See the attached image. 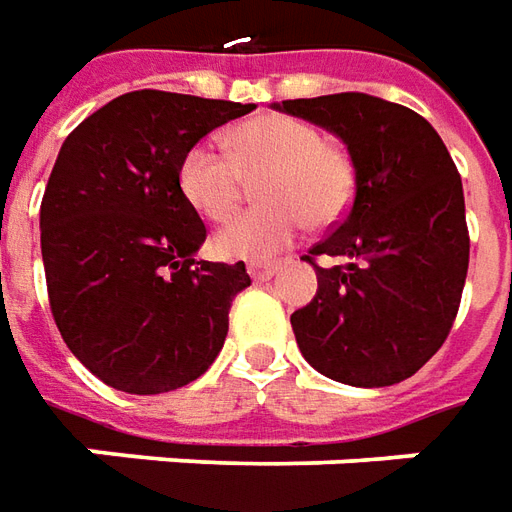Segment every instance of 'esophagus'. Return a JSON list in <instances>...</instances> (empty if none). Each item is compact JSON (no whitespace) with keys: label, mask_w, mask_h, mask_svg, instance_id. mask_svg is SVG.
I'll use <instances>...</instances> for the list:
<instances>
[{"label":"esophagus","mask_w":512,"mask_h":512,"mask_svg":"<svg viewBox=\"0 0 512 512\" xmlns=\"http://www.w3.org/2000/svg\"><path fill=\"white\" fill-rule=\"evenodd\" d=\"M277 271H280V266H277V263H249V277H252L255 282L271 280Z\"/></svg>","instance_id":"34e87169"}]
</instances>
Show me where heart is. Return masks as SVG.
Segmentation results:
<instances>
[{"mask_svg":"<svg viewBox=\"0 0 512 512\" xmlns=\"http://www.w3.org/2000/svg\"><path fill=\"white\" fill-rule=\"evenodd\" d=\"M227 155L194 144L180 160L177 182L185 202L207 221H224L244 199L246 182L257 185L255 207L216 235L227 260H271L302 235L307 219L332 224L355 196V166L341 146L293 116H257L224 135Z\"/></svg>","mask_w":512,"mask_h":512,"instance_id":"heart-1","label":"heart"}]
</instances>
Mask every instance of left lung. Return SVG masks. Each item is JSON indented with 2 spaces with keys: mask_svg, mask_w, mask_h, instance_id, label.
<instances>
[{
  "mask_svg": "<svg viewBox=\"0 0 512 512\" xmlns=\"http://www.w3.org/2000/svg\"><path fill=\"white\" fill-rule=\"evenodd\" d=\"M274 107L335 132L355 166L346 219L305 255L318 291L291 316L302 355L355 388L413 377L446 341L466 285V202L455 160L430 121L380 96ZM318 254L347 263L321 269Z\"/></svg>",
  "mask_w": 512,
  "mask_h": 512,
  "instance_id": "obj_1",
  "label": "left lung"
}]
</instances>
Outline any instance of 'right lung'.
<instances>
[{
    "label": "right lung",
    "instance_id": "add662e5",
    "mask_svg": "<svg viewBox=\"0 0 512 512\" xmlns=\"http://www.w3.org/2000/svg\"><path fill=\"white\" fill-rule=\"evenodd\" d=\"M255 105L132 91L60 146L41 202L49 307L63 341L124 393L202 377L224 346L244 260H196L205 224L177 182L182 155Z\"/></svg>",
    "mask_w": 512,
    "mask_h": 512
}]
</instances>
